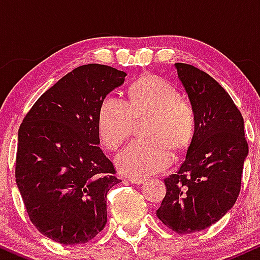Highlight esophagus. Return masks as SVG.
<instances>
[{"label": "esophagus", "mask_w": 260, "mask_h": 260, "mask_svg": "<svg viewBox=\"0 0 260 260\" xmlns=\"http://www.w3.org/2000/svg\"><path fill=\"white\" fill-rule=\"evenodd\" d=\"M144 178H140V177H131L129 178V182L131 183H133V184H142V183H144Z\"/></svg>", "instance_id": "obj_1"}]
</instances>
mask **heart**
Returning <instances> with one entry per match:
<instances>
[{
	"instance_id": "b5f03b06",
	"label": "heart",
	"mask_w": 260,
	"mask_h": 260,
	"mask_svg": "<svg viewBox=\"0 0 260 260\" xmlns=\"http://www.w3.org/2000/svg\"><path fill=\"white\" fill-rule=\"evenodd\" d=\"M150 118L148 140H134L116 157L122 174L149 176L166 169L172 161V149L182 150L196 131L192 104L157 77L139 79L131 86L128 104L116 96L101 103L98 124L101 140L109 149L118 148L129 138L136 121Z\"/></svg>"
}]
</instances>
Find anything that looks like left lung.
<instances>
[{"mask_svg":"<svg viewBox=\"0 0 260 260\" xmlns=\"http://www.w3.org/2000/svg\"><path fill=\"white\" fill-rule=\"evenodd\" d=\"M196 113V131L178 171L166 177L156 215L180 235L205 230L234 207L248 155L244 122L229 92L199 68L175 63Z\"/></svg>","mask_w":260,"mask_h":260,"instance_id":"obj_1","label":"left lung"}]
</instances>
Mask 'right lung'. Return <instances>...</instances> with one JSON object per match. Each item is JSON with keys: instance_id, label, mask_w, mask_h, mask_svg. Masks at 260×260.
Wrapping results in <instances>:
<instances>
[{"instance_id": "obj_1", "label": "right lung", "mask_w": 260, "mask_h": 260, "mask_svg": "<svg viewBox=\"0 0 260 260\" xmlns=\"http://www.w3.org/2000/svg\"><path fill=\"white\" fill-rule=\"evenodd\" d=\"M127 74L77 67L32 105L18 131L16 182L29 219L61 244L92 240L107 221L106 196L121 180L99 144L103 100Z\"/></svg>"}]
</instances>
